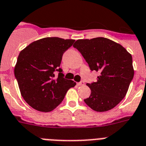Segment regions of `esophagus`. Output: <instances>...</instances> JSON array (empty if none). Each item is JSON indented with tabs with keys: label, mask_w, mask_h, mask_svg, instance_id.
<instances>
[{
	"label": "esophagus",
	"mask_w": 146,
	"mask_h": 146,
	"mask_svg": "<svg viewBox=\"0 0 146 146\" xmlns=\"http://www.w3.org/2000/svg\"><path fill=\"white\" fill-rule=\"evenodd\" d=\"M85 85V82H84L83 81L80 82H78L77 83V85H79V86H82V85Z\"/></svg>",
	"instance_id": "1"
}]
</instances>
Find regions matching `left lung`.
I'll return each instance as SVG.
<instances>
[{"instance_id": "left-lung-1", "label": "left lung", "mask_w": 146, "mask_h": 146, "mask_svg": "<svg viewBox=\"0 0 146 146\" xmlns=\"http://www.w3.org/2000/svg\"><path fill=\"white\" fill-rule=\"evenodd\" d=\"M73 47L80 52L91 70L100 72L97 82L87 85L89 98L84 100L96 112H106L125 97L134 70L132 55L119 43L104 37L78 40Z\"/></svg>"}]
</instances>
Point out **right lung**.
<instances>
[{"label":"right lung","instance_id":"right-lung-1","mask_svg":"<svg viewBox=\"0 0 146 146\" xmlns=\"http://www.w3.org/2000/svg\"><path fill=\"white\" fill-rule=\"evenodd\" d=\"M75 40L45 37L20 52L14 73L22 98L40 112L52 111L61 104L76 82L64 78L60 67L62 55ZM59 72L54 78V71Z\"/></svg>","mask_w":146,"mask_h":146}]
</instances>
